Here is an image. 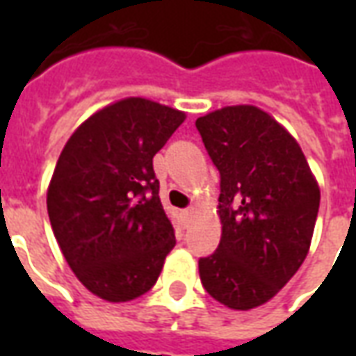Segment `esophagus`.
I'll list each match as a JSON object with an SVG mask.
<instances>
[{
    "instance_id": "1",
    "label": "esophagus",
    "mask_w": 356,
    "mask_h": 356,
    "mask_svg": "<svg viewBox=\"0 0 356 356\" xmlns=\"http://www.w3.org/2000/svg\"><path fill=\"white\" fill-rule=\"evenodd\" d=\"M183 216H185L186 219H191V217L194 216V208H186L185 211H183Z\"/></svg>"
}]
</instances>
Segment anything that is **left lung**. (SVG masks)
<instances>
[{"label":"left lung","instance_id":"left-lung-1","mask_svg":"<svg viewBox=\"0 0 356 356\" xmlns=\"http://www.w3.org/2000/svg\"><path fill=\"white\" fill-rule=\"evenodd\" d=\"M221 173V242L198 261L202 286L234 311L265 305L305 261L321 188L291 133L254 104L196 120Z\"/></svg>","mask_w":356,"mask_h":356}]
</instances>
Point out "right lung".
Instances as JSON below:
<instances>
[{"label": "right lung", "instance_id": "1", "mask_svg": "<svg viewBox=\"0 0 356 356\" xmlns=\"http://www.w3.org/2000/svg\"><path fill=\"white\" fill-rule=\"evenodd\" d=\"M185 118L150 99H120L81 122L58 156L47 188L51 227L74 275L97 298H140L175 246L152 158Z\"/></svg>", "mask_w": 356, "mask_h": 356}]
</instances>
